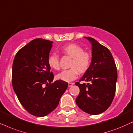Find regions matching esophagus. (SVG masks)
Wrapping results in <instances>:
<instances>
[{
    "mask_svg": "<svg viewBox=\"0 0 133 133\" xmlns=\"http://www.w3.org/2000/svg\"><path fill=\"white\" fill-rule=\"evenodd\" d=\"M74 84V83H69L68 86H69V87H71V86H73Z\"/></svg>",
    "mask_w": 133,
    "mask_h": 133,
    "instance_id": "1",
    "label": "esophagus"
}]
</instances>
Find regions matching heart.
<instances>
[{
    "label": "heart",
    "mask_w": 133,
    "mask_h": 133,
    "mask_svg": "<svg viewBox=\"0 0 133 133\" xmlns=\"http://www.w3.org/2000/svg\"><path fill=\"white\" fill-rule=\"evenodd\" d=\"M64 54L72 58L70 67L71 68L63 70L58 74L56 77L65 82H70L78 77L79 72L85 73L89 69L92 61V56L89 52L77 44H69L62 49ZM47 63L53 69L58 70L60 68L59 57L56 53H53L49 56Z\"/></svg>",
    "instance_id": "b5f03b06"
}]
</instances>
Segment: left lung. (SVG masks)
Here are the masks:
<instances>
[{
	"label": "left lung",
	"mask_w": 133,
	"mask_h": 133,
	"mask_svg": "<svg viewBox=\"0 0 133 133\" xmlns=\"http://www.w3.org/2000/svg\"><path fill=\"white\" fill-rule=\"evenodd\" d=\"M91 42L92 57L90 68L79 81L75 83L80 92L76 103L81 110L88 114L97 115L110 107L116 89L117 72L110 51L95 39L85 37Z\"/></svg>",
	"instance_id": "1"
}]
</instances>
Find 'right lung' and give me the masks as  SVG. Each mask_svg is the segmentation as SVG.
<instances>
[{
  "instance_id": "right-lung-1",
  "label": "right lung",
  "mask_w": 133,
  "mask_h": 133,
  "mask_svg": "<svg viewBox=\"0 0 133 133\" xmlns=\"http://www.w3.org/2000/svg\"><path fill=\"white\" fill-rule=\"evenodd\" d=\"M52 44L42 38L31 41L17 52L12 67V84L17 98L36 117L52 112L68 86L61 79L52 82L54 75L47 63Z\"/></svg>"
}]
</instances>
